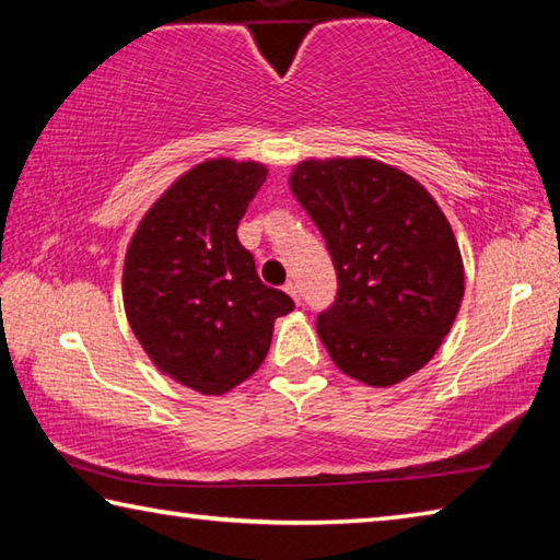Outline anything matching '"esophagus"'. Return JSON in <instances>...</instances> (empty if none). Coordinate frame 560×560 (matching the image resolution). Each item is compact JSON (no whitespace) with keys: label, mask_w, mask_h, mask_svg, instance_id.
<instances>
[{"label":"esophagus","mask_w":560,"mask_h":560,"mask_svg":"<svg viewBox=\"0 0 560 560\" xmlns=\"http://www.w3.org/2000/svg\"><path fill=\"white\" fill-rule=\"evenodd\" d=\"M283 291H287V293H289V296H291L293 301H296V303L301 301V291H299V287H296V283H293V281H289V283H287V287H283Z\"/></svg>","instance_id":"esophagus-1"}]
</instances>
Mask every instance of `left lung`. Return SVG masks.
Segmentation results:
<instances>
[{
  "label": "left lung",
  "instance_id": "8db88e82",
  "mask_svg": "<svg viewBox=\"0 0 560 560\" xmlns=\"http://www.w3.org/2000/svg\"><path fill=\"white\" fill-rule=\"evenodd\" d=\"M289 185L336 267L338 296L316 320L330 360L373 387L428 365L464 296L459 244L440 205L373 158L303 160Z\"/></svg>",
  "mask_w": 560,
  "mask_h": 560
}]
</instances>
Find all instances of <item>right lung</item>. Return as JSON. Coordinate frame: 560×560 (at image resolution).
I'll return each mask as SVG.
<instances>
[{
  "label": "right lung",
  "instance_id": "obj_1",
  "mask_svg": "<svg viewBox=\"0 0 560 560\" xmlns=\"http://www.w3.org/2000/svg\"><path fill=\"white\" fill-rule=\"evenodd\" d=\"M269 170L214 158L187 170L140 220L122 264V306L160 373L224 395L259 371L293 301L261 283L236 226Z\"/></svg>",
  "mask_w": 560,
  "mask_h": 560
}]
</instances>
